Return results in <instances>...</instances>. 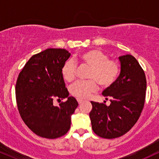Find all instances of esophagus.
<instances>
[{
	"instance_id": "1",
	"label": "esophagus",
	"mask_w": 159,
	"mask_h": 159,
	"mask_svg": "<svg viewBox=\"0 0 159 159\" xmlns=\"http://www.w3.org/2000/svg\"><path fill=\"white\" fill-rule=\"evenodd\" d=\"M77 101H78V104H79V105H81V104L84 102V100L82 99V98H77Z\"/></svg>"
}]
</instances>
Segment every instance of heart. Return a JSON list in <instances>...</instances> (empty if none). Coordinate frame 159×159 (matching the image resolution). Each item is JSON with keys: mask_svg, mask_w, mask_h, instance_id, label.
<instances>
[{"mask_svg": "<svg viewBox=\"0 0 159 159\" xmlns=\"http://www.w3.org/2000/svg\"><path fill=\"white\" fill-rule=\"evenodd\" d=\"M75 61L90 67L88 81H77L71 87V93L78 98H87L96 92L98 84L102 87H108L114 83L120 74V66L116 61L108 60L105 53L97 49H90L81 53ZM62 75L67 82H72L75 78L76 66L72 61L63 64Z\"/></svg>", "mask_w": 159, "mask_h": 159, "instance_id": "obj_1", "label": "heart"}]
</instances>
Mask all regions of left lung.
I'll return each mask as SVG.
<instances>
[{"instance_id": "1", "label": "left lung", "mask_w": 159, "mask_h": 159, "mask_svg": "<svg viewBox=\"0 0 159 159\" xmlns=\"http://www.w3.org/2000/svg\"><path fill=\"white\" fill-rule=\"evenodd\" d=\"M119 61V77L102 92L105 99H110V105L91 102L89 114L93 132L107 139L129 132L139 119L145 102L147 80L139 63L128 54Z\"/></svg>"}]
</instances>
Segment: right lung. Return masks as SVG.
I'll return each instance as SVG.
<instances>
[{"label": "right lung", "instance_id": "1", "mask_svg": "<svg viewBox=\"0 0 159 159\" xmlns=\"http://www.w3.org/2000/svg\"><path fill=\"white\" fill-rule=\"evenodd\" d=\"M70 53L63 48H48L34 54L18 77L16 95L19 114L27 127L42 138L64 135L78 103L69 96L61 69ZM67 98L55 107V99Z\"/></svg>", "mask_w": 159, "mask_h": 159}]
</instances>
